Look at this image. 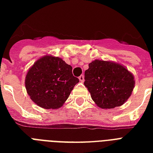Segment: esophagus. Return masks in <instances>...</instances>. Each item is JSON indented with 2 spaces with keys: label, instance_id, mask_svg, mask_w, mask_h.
Listing matches in <instances>:
<instances>
[{
  "label": "esophagus",
  "instance_id": "obj_1",
  "mask_svg": "<svg viewBox=\"0 0 153 153\" xmlns=\"http://www.w3.org/2000/svg\"><path fill=\"white\" fill-rule=\"evenodd\" d=\"M79 81L81 82H83V81H84V76L83 75H80L79 77Z\"/></svg>",
  "mask_w": 153,
  "mask_h": 153
}]
</instances>
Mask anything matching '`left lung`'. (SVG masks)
<instances>
[{"instance_id":"8db88e82","label":"left lung","mask_w":153,"mask_h":153,"mask_svg":"<svg viewBox=\"0 0 153 153\" xmlns=\"http://www.w3.org/2000/svg\"><path fill=\"white\" fill-rule=\"evenodd\" d=\"M84 76V85L91 99L101 108L123 105L134 87V75L116 62L95 60L89 64Z\"/></svg>"}]
</instances>
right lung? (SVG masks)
I'll return each mask as SVG.
<instances>
[{
    "mask_svg": "<svg viewBox=\"0 0 153 153\" xmlns=\"http://www.w3.org/2000/svg\"><path fill=\"white\" fill-rule=\"evenodd\" d=\"M79 82L71 65L57 56L46 55L29 69L25 86L33 102L41 108L54 109L62 107Z\"/></svg>",
    "mask_w": 153,
    "mask_h": 153,
    "instance_id": "obj_1",
    "label": "right lung"
}]
</instances>
